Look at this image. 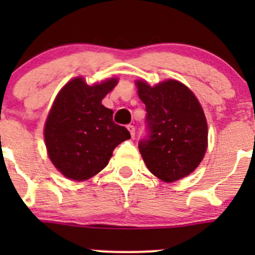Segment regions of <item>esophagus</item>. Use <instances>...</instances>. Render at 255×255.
Segmentation results:
<instances>
[{"label":"esophagus","mask_w":255,"mask_h":255,"mask_svg":"<svg viewBox=\"0 0 255 255\" xmlns=\"http://www.w3.org/2000/svg\"><path fill=\"white\" fill-rule=\"evenodd\" d=\"M127 129L129 130L130 135H132V137H134V135H135V127H134V126L128 125V126H127Z\"/></svg>","instance_id":"1"}]
</instances>
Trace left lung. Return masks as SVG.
<instances>
[{
	"label": "left lung",
	"mask_w": 255,
	"mask_h": 255,
	"mask_svg": "<svg viewBox=\"0 0 255 255\" xmlns=\"http://www.w3.org/2000/svg\"><path fill=\"white\" fill-rule=\"evenodd\" d=\"M137 87L146 111V134L138 143L146 168L166 182L189 175L207 149V122L201 105L176 80L154 87L137 81Z\"/></svg>",
	"instance_id": "obj_1"
}]
</instances>
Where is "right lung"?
<instances>
[{
	"label": "right lung",
	"mask_w": 255,
	"mask_h": 255,
	"mask_svg": "<svg viewBox=\"0 0 255 255\" xmlns=\"http://www.w3.org/2000/svg\"><path fill=\"white\" fill-rule=\"evenodd\" d=\"M117 79L89 86L76 78L61 89L49 112L44 138L49 158L69 179L82 181L109 164L116 146L130 133L113 122V111L101 104Z\"/></svg>",
	"instance_id": "obj_1"
}]
</instances>
